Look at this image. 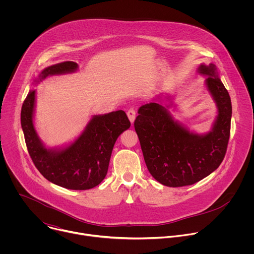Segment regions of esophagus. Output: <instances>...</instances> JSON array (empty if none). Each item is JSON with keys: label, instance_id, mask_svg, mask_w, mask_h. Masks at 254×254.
Listing matches in <instances>:
<instances>
[{"label": "esophagus", "instance_id": "34e87169", "mask_svg": "<svg viewBox=\"0 0 254 254\" xmlns=\"http://www.w3.org/2000/svg\"><path fill=\"white\" fill-rule=\"evenodd\" d=\"M127 118H128L129 122L131 124H133V122L135 120V111L133 110V108H129V110L127 112Z\"/></svg>", "mask_w": 254, "mask_h": 254}]
</instances>
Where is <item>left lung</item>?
Here are the masks:
<instances>
[{"instance_id":"left-lung-1","label":"left lung","mask_w":254,"mask_h":254,"mask_svg":"<svg viewBox=\"0 0 254 254\" xmlns=\"http://www.w3.org/2000/svg\"><path fill=\"white\" fill-rule=\"evenodd\" d=\"M198 70L207 75V88L218 108L211 131L204 135L190 132L155 101L138 108L133 124L149 172L168 187L199 182L220 166L227 151L232 115L229 93L214 64L201 65Z\"/></svg>"}]
</instances>
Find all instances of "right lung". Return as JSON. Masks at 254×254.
I'll return each instance as SVG.
<instances>
[{"label": "right lung", "instance_id": "obj_1", "mask_svg": "<svg viewBox=\"0 0 254 254\" xmlns=\"http://www.w3.org/2000/svg\"><path fill=\"white\" fill-rule=\"evenodd\" d=\"M77 67L73 61L49 66L41 72L38 80L73 72ZM34 104L35 90H30L22 105L21 126L35 167L51 183L66 189L88 190L100 184L107 174L117 138L130 127L126 113L117 111L95 116L73 143L62 150H48L34 128Z\"/></svg>", "mask_w": 254, "mask_h": 254}]
</instances>
